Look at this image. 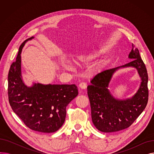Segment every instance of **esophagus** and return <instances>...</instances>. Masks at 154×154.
I'll use <instances>...</instances> for the list:
<instances>
[{"mask_svg":"<svg viewBox=\"0 0 154 154\" xmlns=\"http://www.w3.org/2000/svg\"><path fill=\"white\" fill-rule=\"evenodd\" d=\"M79 87L82 89H85L87 88V84L85 82H81L79 84Z\"/></svg>","mask_w":154,"mask_h":154,"instance_id":"obj_1","label":"esophagus"}]
</instances>
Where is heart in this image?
I'll list each match as a JSON object with an SVG mask.
<instances>
[{"label":"heart","instance_id":"b5f03b06","mask_svg":"<svg viewBox=\"0 0 154 154\" xmlns=\"http://www.w3.org/2000/svg\"><path fill=\"white\" fill-rule=\"evenodd\" d=\"M103 53V48H96V49H93L92 51H84L81 53H79L76 57L75 60L76 62H85L87 60H90L95 57H97ZM67 67H69V63H67Z\"/></svg>","mask_w":154,"mask_h":154}]
</instances>
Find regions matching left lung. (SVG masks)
<instances>
[{
  "label": "left lung",
  "instance_id": "left-lung-1",
  "mask_svg": "<svg viewBox=\"0 0 154 154\" xmlns=\"http://www.w3.org/2000/svg\"><path fill=\"white\" fill-rule=\"evenodd\" d=\"M128 57L131 60L130 62L98 73L87 87L92 122L101 132H114L128 128L141 114L147 104V72L139 50L134 45ZM127 67L137 69L141 80L139 89L131 98H116L108 89L109 83L115 71Z\"/></svg>",
  "mask_w": 154,
  "mask_h": 154
}]
</instances>
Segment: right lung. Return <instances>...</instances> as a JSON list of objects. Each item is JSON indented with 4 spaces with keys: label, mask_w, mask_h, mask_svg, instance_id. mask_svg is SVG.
Returning <instances> with one entry per match:
<instances>
[{
    "label": "right lung",
    "mask_w": 154,
    "mask_h": 154,
    "mask_svg": "<svg viewBox=\"0 0 154 154\" xmlns=\"http://www.w3.org/2000/svg\"><path fill=\"white\" fill-rule=\"evenodd\" d=\"M26 40L19 47L15 62L8 74V96L13 111L25 125L35 131L52 133L62 126L66 107L78 95L75 84H42L24 83L21 70V52Z\"/></svg>",
    "instance_id": "1"
}]
</instances>
